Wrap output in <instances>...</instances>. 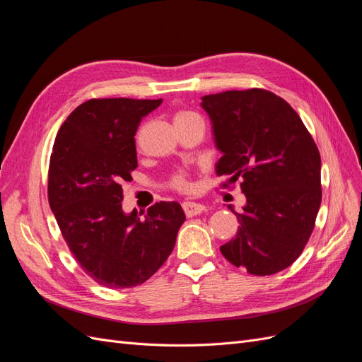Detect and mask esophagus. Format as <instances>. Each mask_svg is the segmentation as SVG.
Wrapping results in <instances>:
<instances>
[{
  "label": "esophagus",
  "instance_id": "obj_1",
  "mask_svg": "<svg viewBox=\"0 0 362 362\" xmlns=\"http://www.w3.org/2000/svg\"><path fill=\"white\" fill-rule=\"evenodd\" d=\"M182 210H184L185 216L193 217V216H198L202 211H205L206 208H205V205L198 204V202H184L182 204Z\"/></svg>",
  "mask_w": 362,
  "mask_h": 362
}]
</instances>
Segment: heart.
Masks as SVG:
<instances>
[{
  "label": "heart",
  "instance_id": "obj_1",
  "mask_svg": "<svg viewBox=\"0 0 362 362\" xmlns=\"http://www.w3.org/2000/svg\"><path fill=\"white\" fill-rule=\"evenodd\" d=\"M193 117H198L194 113L192 112H187V110H180L175 113V124H181V122H185V120H190ZM168 187L170 190H175V192H180V193H185L189 192L192 189V182H190V177H189V172L185 170H178L175 172L169 182H168Z\"/></svg>",
  "mask_w": 362,
  "mask_h": 362
}]
</instances>
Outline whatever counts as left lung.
<instances>
[{
  "label": "left lung",
  "mask_w": 362,
  "mask_h": 362,
  "mask_svg": "<svg viewBox=\"0 0 362 362\" xmlns=\"http://www.w3.org/2000/svg\"><path fill=\"white\" fill-rule=\"evenodd\" d=\"M223 152L216 172L242 180L237 235L222 255L250 275L291 266L311 237L322 202L320 152L291 105L264 89L205 95L201 103Z\"/></svg>",
  "instance_id": "1"
}]
</instances>
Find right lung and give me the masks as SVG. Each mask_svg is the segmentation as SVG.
Wrapping results in <instances>:
<instances>
[{
	"label": "right lung",
	"mask_w": 362,
	"mask_h": 362,
	"mask_svg": "<svg viewBox=\"0 0 362 362\" xmlns=\"http://www.w3.org/2000/svg\"><path fill=\"white\" fill-rule=\"evenodd\" d=\"M161 100L95 98L60 127L48 170V201L74 258L95 282L129 288L148 281L173 250L185 216L156 202L144 221L122 210V182L137 168L136 131Z\"/></svg>",
	"instance_id": "right-lung-1"
}]
</instances>
